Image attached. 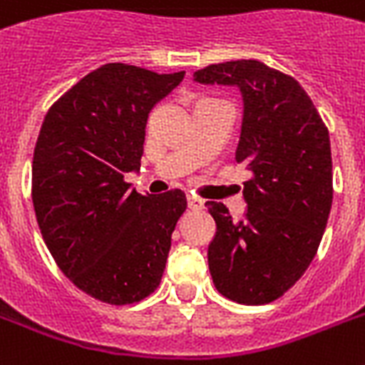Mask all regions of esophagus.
Listing matches in <instances>:
<instances>
[{
    "mask_svg": "<svg viewBox=\"0 0 365 365\" xmlns=\"http://www.w3.org/2000/svg\"><path fill=\"white\" fill-rule=\"evenodd\" d=\"M187 206L191 210H202V208H205V200L199 199V197H195V195H189Z\"/></svg>",
    "mask_w": 365,
    "mask_h": 365,
    "instance_id": "34e87169",
    "label": "esophagus"
}]
</instances>
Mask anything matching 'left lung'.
I'll return each mask as SVG.
<instances>
[{
  "label": "left lung",
  "instance_id": "obj_1",
  "mask_svg": "<svg viewBox=\"0 0 365 365\" xmlns=\"http://www.w3.org/2000/svg\"><path fill=\"white\" fill-rule=\"evenodd\" d=\"M205 85H235L244 100L235 160L246 217L206 202L216 222L208 267L217 292L242 305H265L294 286L317 255L334 199L328 126L305 88L259 60H231L195 71Z\"/></svg>",
  "mask_w": 365,
  "mask_h": 365
}]
</instances>
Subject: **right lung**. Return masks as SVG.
Masks as SVG:
<instances>
[{
	"mask_svg": "<svg viewBox=\"0 0 365 365\" xmlns=\"http://www.w3.org/2000/svg\"><path fill=\"white\" fill-rule=\"evenodd\" d=\"M183 76L102 66L51 106L37 136L31 199L43 240L77 288L110 305L157 289L187 208L180 189L140 195L125 180L140 168L149 111Z\"/></svg>",
	"mask_w": 365,
	"mask_h": 365,
	"instance_id": "add662e5",
	"label": "right lung"
}]
</instances>
